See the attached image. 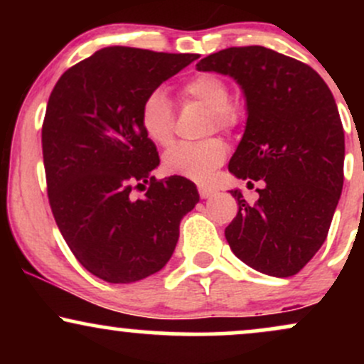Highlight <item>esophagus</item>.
<instances>
[{
	"label": "esophagus",
	"instance_id": "esophagus-1",
	"mask_svg": "<svg viewBox=\"0 0 364 364\" xmlns=\"http://www.w3.org/2000/svg\"><path fill=\"white\" fill-rule=\"evenodd\" d=\"M214 188H210V186H207V185H198V193H200V196H202V198H208V196H212L214 195Z\"/></svg>",
	"mask_w": 364,
	"mask_h": 364
}]
</instances>
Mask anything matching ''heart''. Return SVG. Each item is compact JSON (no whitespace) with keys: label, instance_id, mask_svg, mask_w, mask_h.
Instances as JSON below:
<instances>
[{"label":"heart","instance_id":"b5f03b06","mask_svg":"<svg viewBox=\"0 0 364 364\" xmlns=\"http://www.w3.org/2000/svg\"><path fill=\"white\" fill-rule=\"evenodd\" d=\"M181 94L186 101H195L208 107L210 129L236 128L241 119V111L229 99V87L214 73H198L188 78L181 85ZM140 124L147 139L159 147H168L174 136V111L171 101L162 89H154L145 95L140 107ZM228 147L220 139H208L198 144L174 145L162 159L168 174L203 181L224 161Z\"/></svg>","mask_w":364,"mask_h":364}]
</instances>
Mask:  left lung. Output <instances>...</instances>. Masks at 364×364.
<instances>
[{
  "label": "left lung",
  "instance_id": "8db88e82",
  "mask_svg": "<svg viewBox=\"0 0 364 364\" xmlns=\"http://www.w3.org/2000/svg\"><path fill=\"white\" fill-rule=\"evenodd\" d=\"M196 70L240 83L248 118L228 168L263 183L253 205L231 190L240 210L225 240L252 269L291 277L323 245L344 183V129L332 92L311 66L263 46L223 49Z\"/></svg>",
  "mask_w": 364,
  "mask_h": 364
}]
</instances>
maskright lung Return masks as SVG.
Returning a JSON list of instances; mask_svg holds the SVG:
<instances>
[{
    "mask_svg": "<svg viewBox=\"0 0 364 364\" xmlns=\"http://www.w3.org/2000/svg\"><path fill=\"white\" fill-rule=\"evenodd\" d=\"M198 54L112 46L61 75L43 123V157L54 220L95 277L129 284L169 262L179 223L198 203L195 183L157 181L154 141L140 124L145 95ZM149 188L133 199V187Z\"/></svg>",
    "mask_w": 364,
    "mask_h": 364,
    "instance_id": "obj_1",
    "label": "right lung"
}]
</instances>
